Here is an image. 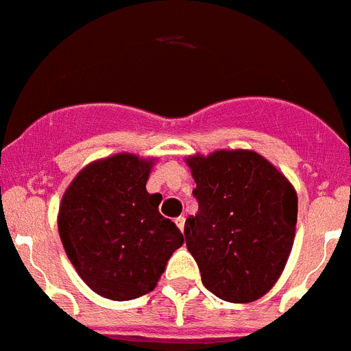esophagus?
Instances as JSON below:
<instances>
[{
    "label": "esophagus",
    "mask_w": 351,
    "mask_h": 351,
    "mask_svg": "<svg viewBox=\"0 0 351 351\" xmlns=\"http://www.w3.org/2000/svg\"><path fill=\"white\" fill-rule=\"evenodd\" d=\"M184 221H186L184 217H178V219H176V224H178V228L181 231H184Z\"/></svg>",
    "instance_id": "obj_1"
}]
</instances>
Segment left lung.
<instances>
[{"label": "left lung", "instance_id": "left-lung-1", "mask_svg": "<svg viewBox=\"0 0 351 351\" xmlns=\"http://www.w3.org/2000/svg\"><path fill=\"white\" fill-rule=\"evenodd\" d=\"M199 202L184 222L186 247L202 285L230 303L267 294L291 254L298 195L291 182L253 150L190 156Z\"/></svg>", "mask_w": 351, "mask_h": 351}]
</instances>
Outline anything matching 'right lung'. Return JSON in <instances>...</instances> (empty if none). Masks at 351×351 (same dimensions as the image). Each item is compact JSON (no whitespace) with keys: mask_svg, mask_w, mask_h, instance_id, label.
I'll return each mask as SVG.
<instances>
[{"mask_svg":"<svg viewBox=\"0 0 351 351\" xmlns=\"http://www.w3.org/2000/svg\"><path fill=\"white\" fill-rule=\"evenodd\" d=\"M154 159L114 154L89 163L62 195L59 234L75 271L100 296L127 301L154 291L184 239L147 192Z\"/></svg>","mask_w":351,"mask_h":351,"instance_id":"right-lung-1","label":"right lung"}]
</instances>
